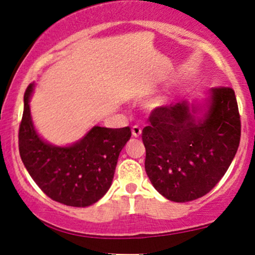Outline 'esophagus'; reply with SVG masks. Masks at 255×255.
I'll return each instance as SVG.
<instances>
[{"instance_id":"34e87169","label":"esophagus","mask_w":255,"mask_h":255,"mask_svg":"<svg viewBox=\"0 0 255 255\" xmlns=\"http://www.w3.org/2000/svg\"><path fill=\"white\" fill-rule=\"evenodd\" d=\"M131 134H133V136L139 137L141 135V128H140L139 126H133V128H131Z\"/></svg>"}]
</instances>
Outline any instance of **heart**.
Masks as SVG:
<instances>
[{"label":"heart","instance_id":"1","mask_svg":"<svg viewBox=\"0 0 255 255\" xmlns=\"http://www.w3.org/2000/svg\"><path fill=\"white\" fill-rule=\"evenodd\" d=\"M165 104H166V99L165 98H158L153 102V103H152L153 108H162V107H164Z\"/></svg>","mask_w":255,"mask_h":255}]
</instances>
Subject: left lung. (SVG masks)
Here are the masks:
<instances>
[{
    "label": "left lung",
    "instance_id": "obj_1",
    "mask_svg": "<svg viewBox=\"0 0 255 255\" xmlns=\"http://www.w3.org/2000/svg\"><path fill=\"white\" fill-rule=\"evenodd\" d=\"M142 130L145 170L163 197L187 203L204 197L224 176L241 136L235 92L215 87L203 104L157 108Z\"/></svg>",
    "mask_w": 255,
    "mask_h": 255
}]
</instances>
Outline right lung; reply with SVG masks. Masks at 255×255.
<instances>
[{
    "mask_svg": "<svg viewBox=\"0 0 255 255\" xmlns=\"http://www.w3.org/2000/svg\"><path fill=\"white\" fill-rule=\"evenodd\" d=\"M33 89L34 84H30L25 92L19 128V152L25 168L38 187L57 203L74 207L97 203L110 188L130 128L95 126L74 144H49L37 133L31 118Z\"/></svg>",
    "mask_w": 255,
    "mask_h": 255,
    "instance_id": "obj_1",
    "label": "right lung"
}]
</instances>
